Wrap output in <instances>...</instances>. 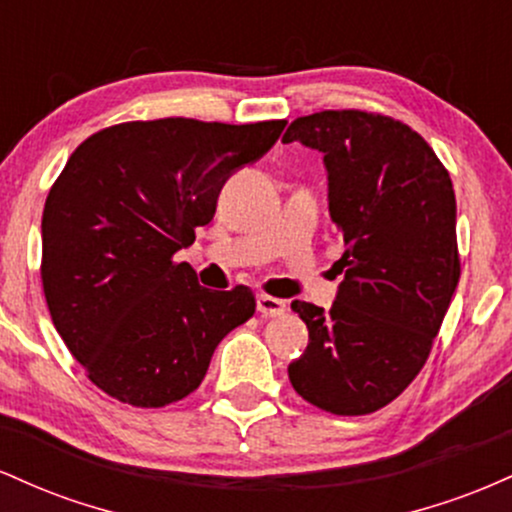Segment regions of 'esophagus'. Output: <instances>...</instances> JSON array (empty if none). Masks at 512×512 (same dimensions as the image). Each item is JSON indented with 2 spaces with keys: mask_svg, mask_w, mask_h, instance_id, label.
<instances>
[{
  "mask_svg": "<svg viewBox=\"0 0 512 512\" xmlns=\"http://www.w3.org/2000/svg\"><path fill=\"white\" fill-rule=\"evenodd\" d=\"M257 310H260L262 317H279L286 313V301L267 296V293H260V296H257Z\"/></svg>",
  "mask_w": 512,
  "mask_h": 512,
  "instance_id": "esophagus-1",
  "label": "esophagus"
}]
</instances>
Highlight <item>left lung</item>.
Returning <instances> with one entry per match:
<instances>
[{
    "mask_svg": "<svg viewBox=\"0 0 512 512\" xmlns=\"http://www.w3.org/2000/svg\"><path fill=\"white\" fill-rule=\"evenodd\" d=\"M281 142L322 154L344 272L330 310L293 301L308 346L293 390L339 416L378 411L424 368L460 281L457 204L448 170L421 134L385 115L322 110Z\"/></svg>",
    "mask_w": 512,
    "mask_h": 512,
    "instance_id": "left-lung-1",
    "label": "left lung"
}]
</instances>
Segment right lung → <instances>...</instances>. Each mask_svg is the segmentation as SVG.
I'll return each mask as SVG.
<instances>
[{
    "instance_id": "right-lung-1",
    "label": "right lung",
    "mask_w": 512,
    "mask_h": 512,
    "mask_svg": "<svg viewBox=\"0 0 512 512\" xmlns=\"http://www.w3.org/2000/svg\"><path fill=\"white\" fill-rule=\"evenodd\" d=\"M286 120L125 122L76 146L43 209V291L93 385L132 407L195 392L214 349L255 313L248 286L211 291L173 255L214 219L221 187Z\"/></svg>"
}]
</instances>
